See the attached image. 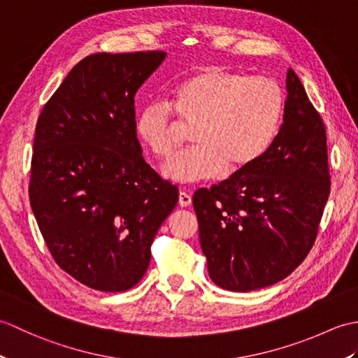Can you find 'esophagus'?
<instances>
[{"label":"esophagus","instance_id":"1","mask_svg":"<svg viewBox=\"0 0 358 358\" xmlns=\"http://www.w3.org/2000/svg\"><path fill=\"white\" fill-rule=\"evenodd\" d=\"M178 204L181 208H187V206H191L192 204V196L189 195L187 192H183L181 191L180 194H178Z\"/></svg>","mask_w":358,"mask_h":358}]
</instances>
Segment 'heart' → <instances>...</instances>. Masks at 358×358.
Segmentation results:
<instances>
[{
  "instance_id": "obj_1",
  "label": "heart",
  "mask_w": 358,
  "mask_h": 358,
  "mask_svg": "<svg viewBox=\"0 0 358 358\" xmlns=\"http://www.w3.org/2000/svg\"><path fill=\"white\" fill-rule=\"evenodd\" d=\"M173 112L194 124L192 149L163 166L166 178L196 183L246 169L269 149L285 112V94L268 77L210 66L181 80L171 90V103L150 101L135 117V132L158 158L175 150Z\"/></svg>"
}]
</instances>
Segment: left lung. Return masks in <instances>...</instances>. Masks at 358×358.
I'll return each instance as SVG.
<instances>
[{
	"instance_id": "left-lung-1",
	"label": "left lung",
	"mask_w": 358,
	"mask_h": 358,
	"mask_svg": "<svg viewBox=\"0 0 358 358\" xmlns=\"http://www.w3.org/2000/svg\"><path fill=\"white\" fill-rule=\"evenodd\" d=\"M283 123L246 169L194 194L200 245L220 287L249 292L299 268L331 191L326 129L296 73L286 75Z\"/></svg>"
}]
</instances>
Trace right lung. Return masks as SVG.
I'll use <instances>...</instances> for the list:
<instances>
[{"label": "right lung", "instance_id": "obj_1", "mask_svg": "<svg viewBox=\"0 0 358 358\" xmlns=\"http://www.w3.org/2000/svg\"><path fill=\"white\" fill-rule=\"evenodd\" d=\"M166 52L94 53L38 117L29 199L55 263L95 291L143 278L178 189L144 162L135 94Z\"/></svg>", "mask_w": 358, "mask_h": 358}]
</instances>
